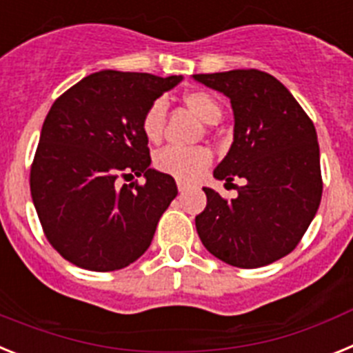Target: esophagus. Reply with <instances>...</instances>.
<instances>
[{
  "label": "esophagus",
  "mask_w": 353,
  "mask_h": 353,
  "mask_svg": "<svg viewBox=\"0 0 353 353\" xmlns=\"http://www.w3.org/2000/svg\"><path fill=\"white\" fill-rule=\"evenodd\" d=\"M186 188H188V185H186L185 181H177V190H179V194L186 192Z\"/></svg>",
  "instance_id": "esophagus-1"
}]
</instances>
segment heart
<instances>
[{
    "label": "heart",
    "mask_w": 353,
    "mask_h": 353,
    "mask_svg": "<svg viewBox=\"0 0 353 353\" xmlns=\"http://www.w3.org/2000/svg\"><path fill=\"white\" fill-rule=\"evenodd\" d=\"M185 104L192 112L206 124H216L222 119V106L210 92L192 90L183 97ZM165 119V103L161 99L147 108L142 119V131L147 140L156 142L161 137ZM213 161V154L206 147H190V149H181V147H165L154 156V165L159 172L168 174L185 183L197 181L202 174L210 168Z\"/></svg>",
    "instance_id": "1"
}]
</instances>
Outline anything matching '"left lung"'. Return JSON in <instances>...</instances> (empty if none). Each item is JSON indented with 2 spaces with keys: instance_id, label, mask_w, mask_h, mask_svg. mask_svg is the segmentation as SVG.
Returning <instances> with one entry per match:
<instances>
[{
  "instance_id": "obj_1",
  "label": "left lung",
  "mask_w": 353,
  "mask_h": 353,
  "mask_svg": "<svg viewBox=\"0 0 353 353\" xmlns=\"http://www.w3.org/2000/svg\"><path fill=\"white\" fill-rule=\"evenodd\" d=\"M231 99L234 137L214 179L232 183L225 201L202 188L208 204L195 216L202 245L220 261L259 268L288 256L302 240L321 201L320 147L314 124L277 78L257 69L194 74Z\"/></svg>"
}]
</instances>
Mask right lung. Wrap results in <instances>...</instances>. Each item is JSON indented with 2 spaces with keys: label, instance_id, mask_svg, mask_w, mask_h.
Masks as SVG:
<instances>
[{
  "label": "right lung",
  "instance_id": "1",
  "mask_svg": "<svg viewBox=\"0 0 353 353\" xmlns=\"http://www.w3.org/2000/svg\"><path fill=\"white\" fill-rule=\"evenodd\" d=\"M183 76L99 70L49 110L30 172L46 238L79 268L113 272L149 249L161 214L176 199L172 176L151 168L142 131L147 108ZM146 177L119 187V176Z\"/></svg>",
  "mask_w": 353,
  "mask_h": 353
}]
</instances>
